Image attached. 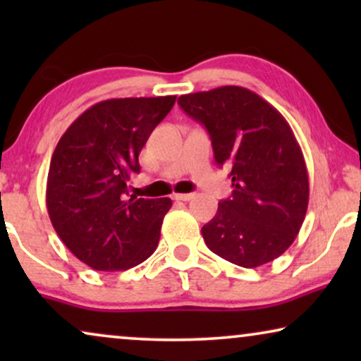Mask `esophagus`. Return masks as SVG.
<instances>
[{
  "label": "esophagus",
  "instance_id": "34e87169",
  "mask_svg": "<svg viewBox=\"0 0 361 361\" xmlns=\"http://www.w3.org/2000/svg\"><path fill=\"white\" fill-rule=\"evenodd\" d=\"M194 195L195 194H174L172 197H174V200H184V202H187V200L194 199Z\"/></svg>",
  "mask_w": 361,
  "mask_h": 361
}]
</instances>
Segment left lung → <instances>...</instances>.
<instances>
[{"label": "left lung", "mask_w": 361, "mask_h": 361, "mask_svg": "<svg viewBox=\"0 0 361 361\" xmlns=\"http://www.w3.org/2000/svg\"><path fill=\"white\" fill-rule=\"evenodd\" d=\"M177 103L205 126L216 164L231 169V195L202 226L205 245L241 268L276 259L293 245L309 204L307 167L288 121L235 85L182 95Z\"/></svg>", "instance_id": "1"}]
</instances>
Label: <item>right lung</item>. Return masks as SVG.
Returning a JSON list of instances; mask_svg holds the SVG:
<instances>
[{
    "instance_id": "1",
    "label": "right lung",
    "mask_w": 361,
    "mask_h": 361,
    "mask_svg": "<svg viewBox=\"0 0 361 361\" xmlns=\"http://www.w3.org/2000/svg\"><path fill=\"white\" fill-rule=\"evenodd\" d=\"M176 97L113 98L83 111L54 151L47 212L63 245L97 271L130 269L159 243L171 199H126L137 156Z\"/></svg>"
}]
</instances>
